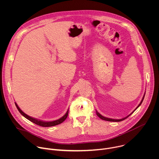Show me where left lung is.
Instances as JSON below:
<instances>
[{
    "label": "left lung",
    "mask_w": 159,
    "mask_h": 159,
    "mask_svg": "<svg viewBox=\"0 0 159 159\" xmlns=\"http://www.w3.org/2000/svg\"><path fill=\"white\" fill-rule=\"evenodd\" d=\"M145 94H144V96H143V99H142V101L140 102V103L139 104V105L137 106V107L135 109H134V111L137 109L140 105H141V104L142 103V102H143V99H144V97H145ZM133 112H131V114ZM96 114H97V115H98V117H99L101 120H105V121H113V122H119V121H123V120H125V119H126L128 116H129L131 114H130L129 115H128V116H126V117H125V118H122V119H120V120H115V119H111V118H106V117H104V116H102L101 115H100L99 113L96 111Z\"/></svg>",
    "instance_id": "left-lung-1"
}]
</instances>
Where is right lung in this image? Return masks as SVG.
I'll return each mask as SVG.
<instances>
[{"instance_id":"add662e5","label":"right lung","mask_w":159,"mask_h":159,"mask_svg":"<svg viewBox=\"0 0 159 159\" xmlns=\"http://www.w3.org/2000/svg\"><path fill=\"white\" fill-rule=\"evenodd\" d=\"M15 104H16V106L17 109H18V111H19V112L22 116L25 117L28 120H30V121L33 122V123H34L37 125H39L40 126H43V127H50V126H55V125H58L61 123L62 122H63L66 120V118L68 116V114H69V109H68V111L66 112V114L63 117H61V118H60L57 120L53 121H40V120H38L37 119L33 118L27 115L26 114H25V113L23 111H22V110L19 107V106H17V104L16 102H15Z\"/></svg>"}]
</instances>
